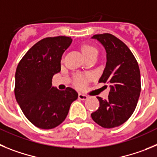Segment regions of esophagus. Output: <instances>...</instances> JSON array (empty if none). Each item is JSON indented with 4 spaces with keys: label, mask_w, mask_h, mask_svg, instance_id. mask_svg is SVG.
<instances>
[{
    "label": "esophagus",
    "mask_w": 157,
    "mask_h": 157,
    "mask_svg": "<svg viewBox=\"0 0 157 157\" xmlns=\"http://www.w3.org/2000/svg\"><path fill=\"white\" fill-rule=\"evenodd\" d=\"M78 98L80 100H86L87 98V96L85 94H78Z\"/></svg>",
    "instance_id": "obj_1"
}]
</instances>
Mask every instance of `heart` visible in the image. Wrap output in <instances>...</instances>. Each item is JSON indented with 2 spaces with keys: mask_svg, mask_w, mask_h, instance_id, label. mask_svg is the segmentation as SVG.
<instances>
[{
  "mask_svg": "<svg viewBox=\"0 0 157 157\" xmlns=\"http://www.w3.org/2000/svg\"><path fill=\"white\" fill-rule=\"evenodd\" d=\"M80 50H81L82 54L84 55L86 59L94 54V53H97V49L95 48V47H94L92 45L87 44H82L80 46ZM89 80H90L89 76L77 74L73 79V84L78 88H83V87L87 85Z\"/></svg>",
  "mask_w": 157,
  "mask_h": 157,
  "instance_id": "1",
  "label": "heart"
}]
</instances>
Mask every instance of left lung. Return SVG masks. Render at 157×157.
Masks as SVG:
<instances>
[{
  "label": "left lung",
  "mask_w": 157,
  "mask_h": 157,
  "mask_svg": "<svg viewBox=\"0 0 157 157\" xmlns=\"http://www.w3.org/2000/svg\"><path fill=\"white\" fill-rule=\"evenodd\" d=\"M106 51V65L98 82L109 84L108 98L97 97L99 107L91 113L93 121L105 128L126 122L135 111L141 91V75L138 62L122 40L110 33L95 34Z\"/></svg>",
  "instance_id": "8db88e82"
}]
</instances>
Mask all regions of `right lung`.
<instances>
[{
  "label": "right lung",
  "instance_id": "1",
  "mask_svg": "<svg viewBox=\"0 0 157 157\" xmlns=\"http://www.w3.org/2000/svg\"><path fill=\"white\" fill-rule=\"evenodd\" d=\"M71 43L70 36L44 38L29 49L17 66L16 101L29 122L41 129L62 124L78 97L74 89L60 91L52 83L53 76L61 70L63 52Z\"/></svg>",
  "mask_w": 157,
  "mask_h": 157
}]
</instances>
